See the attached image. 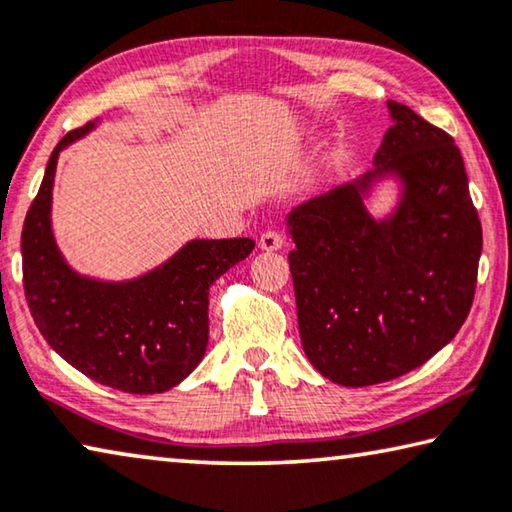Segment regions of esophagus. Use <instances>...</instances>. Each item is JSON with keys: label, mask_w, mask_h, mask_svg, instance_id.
I'll return each instance as SVG.
<instances>
[{"label": "esophagus", "mask_w": 512, "mask_h": 512, "mask_svg": "<svg viewBox=\"0 0 512 512\" xmlns=\"http://www.w3.org/2000/svg\"><path fill=\"white\" fill-rule=\"evenodd\" d=\"M258 245H261V249H265V251H277V249H281L283 245H286V238H283L281 231L270 229V231H265L261 235Z\"/></svg>", "instance_id": "esophagus-1"}]
</instances>
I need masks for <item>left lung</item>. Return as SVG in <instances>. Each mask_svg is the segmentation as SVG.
Returning <instances> with one entry per match:
<instances>
[{
  "mask_svg": "<svg viewBox=\"0 0 512 512\" xmlns=\"http://www.w3.org/2000/svg\"><path fill=\"white\" fill-rule=\"evenodd\" d=\"M375 169L288 215L297 322L306 357L343 387H371L414 371L458 334L474 302L483 229L460 148L407 105ZM404 183L399 208L373 220V179Z\"/></svg>",
  "mask_w": 512,
  "mask_h": 512,
  "instance_id": "obj_1",
  "label": "left lung"
}]
</instances>
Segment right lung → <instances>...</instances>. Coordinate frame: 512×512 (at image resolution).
<instances>
[{
	"mask_svg": "<svg viewBox=\"0 0 512 512\" xmlns=\"http://www.w3.org/2000/svg\"><path fill=\"white\" fill-rule=\"evenodd\" d=\"M96 123L70 130L47 162L22 226V283L36 327L70 366L125 393H162L190 375L208 348V293L245 261L254 240H192L144 277L96 281L70 270L52 235L59 153Z\"/></svg>",
	"mask_w": 512,
	"mask_h": 512,
	"instance_id": "right-lung-1",
	"label": "right lung"
}]
</instances>
